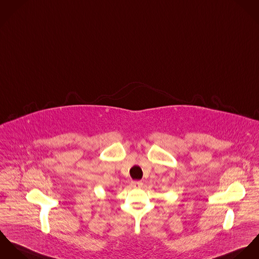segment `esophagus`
Instances as JSON below:
<instances>
[{
	"mask_svg": "<svg viewBox=\"0 0 259 259\" xmlns=\"http://www.w3.org/2000/svg\"><path fill=\"white\" fill-rule=\"evenodd\" d=\"M142 185H143V183L140 182V181H132V182H131V186H132L133 188H136V189L141 188Z\"/></svg>",
	"mask_w": 259,
	"mask_h": 259,
	"instance_id": "1",
	"label": "esophagus"
}]
</instances>
